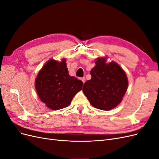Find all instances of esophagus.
<instances>
[{"instance_id": "obj_1", "label": "esophagus", "mask_w": 159, "mask_h": 159, "mask_svg": "<svg viewBox=\"0 0 159 159\" xmlns=\"http://www.w3.org/2000/svg\"><path fill=\"white\" fill-rule=\"evenodd\" d=\"M81 80L82 81H83V83L84 84V83H85V78L84 77V78H81Z\"/></svg>"}]
</instances>
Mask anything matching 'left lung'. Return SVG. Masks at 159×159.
I'll return each instance as SVG.
<instances>
[{"instance_id":"left-lung-1","label":"left lung","mask_w":159,"mask_h":159,"mask_svg":"<svg viewBox=\"0 0 159 159\" xmlns=\"http://www.w3.org/2000/svg\"><path fill=\"white\" fill-rule=\"evenodd\" d=\"M91 69V79L84 84L83 92L93 107L109 111L121 102L128 88L125 71L114 61L107 63L106 57L96 59Z\"/></svg>"}]
</instances>
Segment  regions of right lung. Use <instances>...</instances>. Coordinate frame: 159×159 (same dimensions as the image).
Returning <instances> with one entry per match:
<instances>
[{
  "instance_id": "right-lung-1",
  "label": "right lung",
  "mask_w": 159,
  "mask_h": 159,
  "mask_svg": "<svg viewBox=\"0 0 159 159\" xmlns=\"http://www.w3.org/2000/svg\"><path fill=\"white\" fill-rule=\"evenodd\" d=\"M82 86V81L69 75L65 58L60 61L54 59L47 61L35 80L38 97L52 110L68 107Z\"/></svg>"
}]
</instances>
